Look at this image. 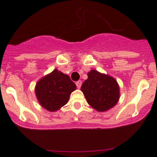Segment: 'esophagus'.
Segmentation results:
<instances>
[{"instance_id": "obj_1", "label": "esophagus", "mask_w": 157, "mask_h": 157, "mask_svg": "<svg viewBox=\"0 0 157 157\" xmlns=\"http://www.w3.org/2000/svg\"><path fill=\"white\" fill-rule=\"evenodd\" d=\"M76 85H77V87L78 89L80 88V86H81L82 85V81L81 80H78L77 82H76Z\"/></svg>"}]
</instances>
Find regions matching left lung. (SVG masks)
<instances>
[{
	"instance_id": "obj_1",
	"label": "left lung",
	"mask_w": 157,
	"mask_h": 157,
	"mask_svg": "<svg viewBox=\"0 0 157 157\" xmlns=\"http://www.w3.org/2000/svg\"><path fill=\"white\" fill-rule=\"evenodd\" d=\"M82 84L88 104L98 112H105L115 106L119 99V86L113 77L91 70Z\"/></svg>"
}]
</instances>
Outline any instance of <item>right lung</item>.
<instances>
[{
    "label": "right lung",
    "mask_w": 157,
    "mask_h": 157,
    "mask_svg": "<svg viewBox=\"0 0 157 157\" xmlns=\"http://www.w3.org/2000/svg\"><path fill=\"white\" fill-rule=\"evenodd\" d=\"M75 83L68 75L55 69L36 83V96L39 104L49 112H55L67 103Z\"/></svg>",
    "instance_id": "1"
}]
</instances>
